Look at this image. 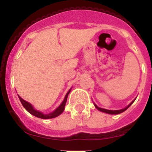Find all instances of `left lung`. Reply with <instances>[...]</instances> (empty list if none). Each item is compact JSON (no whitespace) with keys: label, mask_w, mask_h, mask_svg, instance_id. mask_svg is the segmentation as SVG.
<instances>
[{"label":"left lung","mask_w":152,"mask_h":152,"mask_svg":"<svg viewBox=\"0 0 152 152\" xmlns=\"http://www.w3.org/2000/svg\"><path fill=\"white\" fill-rule=\"evenodd\" d=\"M134 101H135V100H134L132 102V103H130L129 105V106H127V107H126V108L123 109V110H106V109L100 108V107H98L96 105V104H94V106H95V107H96V108L98 110L101 111V112L106 113H109V114H119V113H121L124 112L125 110H127V109H128L129 107L130 106H131L132 104V103H133Z\"/></svg>","instance_id":"left-lung-1"}]
</instances>
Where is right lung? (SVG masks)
Returning a JSON list of instances; mask_svg holds the SVG:
<instances>
[{"label": "right lung", "mask_w": 152, "mask_h": 152, "mask_svg": "<svg viewBox=\"0 0 152 152\" xmlns=\"http://www.w3.org/2000/svg\"><path fill=\"white\" fill-rule=\"evenodd\" d=\"M70 91H69L68 93H67L66 96H65V97H64V100H63V102L61 103V105L58 107V108L56 109L54 112L51 113H49V114H43V113H42L41 112H39V111L36 110H35V109L33 107V106L31 105L30 103H28V102H26V101H25L24 100H23L22 98L19 96V95H18V97H19V99H20V100L21 103H22V105L23 106L24 108L26 109V110H27L30 114H32V115H33V116H36V117L41 118V119H52V118L56 117V116H59L61 113H62V112L64 111V110L65 103H66V102H67V99H68V94L70 93Z\"/></svg>", "instance_id": "add662e5"}]
</instances>
